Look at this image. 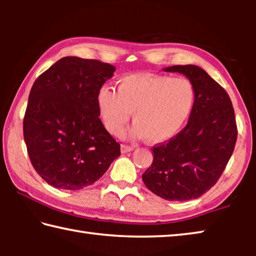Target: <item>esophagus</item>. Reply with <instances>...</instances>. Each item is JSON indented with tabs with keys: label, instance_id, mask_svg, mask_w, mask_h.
Returning a JSON list of instances; mask_svg holds the SVG:
<instances>
[{
	"label": "esophagus",
	"instance_id": "1",
	"mask_svg": "<svg viewBox=\"0 0 256 256\" xmlns=\"http://www.w3.org/2000/svg\"><path fill=\"white\" fill-rule=\"evenodd\" d=\"M133 149H134L133 146H128V144H122V146H120V151H122V154L130 152V151H132Z\"/></svg>",
	"mask_w": 256,
	"mask_h": 256
}]
</instances>
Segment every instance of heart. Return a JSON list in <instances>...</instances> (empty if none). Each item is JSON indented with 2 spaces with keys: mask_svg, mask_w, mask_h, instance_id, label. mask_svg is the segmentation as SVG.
<instances>
[{
  "mask_svg": "<svg viewBox=\"0 0 256 256\" xmlns=\"http://www.w3.org/2000/svg\"><path fill=\"white\" fill-rule=\"evenodd\" d=\"M196 86L188 78L134 73L120 78L118 89L104 86L97 94L107 131L118 136L132 112V136L164 142L178 133L192 114Z\"/></svg>",
  "mask_w": 256,
  "mask_h": 256,
  "instance_id": "heart-1",
  "label": "heart"
}]
</instances>
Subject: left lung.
<instances>
[{
  "mask_svg": "<svg viewBox=\"0 0 256 256\" xmlns=\"http://www.w3.org/2000/svg\"><path fill=\"white\" fill-rule=\"evenodd\" d=\"M196 86V100L186 126L152 148L154 162L142 175L151 192L168 201L198 198L214 186L235 149L237 125L230 98L196 66H174Z\"/></svg>",
  "mask_w": 256,
  "mask_h": 256,
  "instance_id": "8db88e82",
  "label": "left lung"
}]
</instances>
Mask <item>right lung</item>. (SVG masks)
<instances>
[{
  "mask_svg": "<svg viewBox=\"0 0 256 256\" xmlns=\"http://www.w3.org/2000/svg\"><path fill=\"white\" fill-rule=\"evenodd\" d=\"M115 68L68 56L37 78L24 118L34 170L56 188L81 190L105 174L120 154L99 118L97 94Z\"/></svg>",
  "mask_w": 256,
  "mask_h": 256,
  "instance_id": "obj_1",
  "label": "right lung"
}]
</instances>
